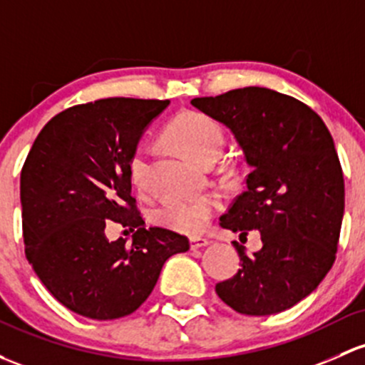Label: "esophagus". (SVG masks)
<instances>
[{
  "label": "esophagus",
  "instance_id": "esophagus-1",
  "mask_svg": "<svg viewBox=\"0 0 365 365\" xmlns=\"http://www.w3.org/2000/svg\"><path fill=\"white\" fill-rule=\"evenodd\" d=\"M208 245H210L208 237H202V236L190 237V248H192V250H197V248H202V247H208Z\"/></svg>",
  "mask_w": 365,
  "mask_h": 365
}]
</instances>
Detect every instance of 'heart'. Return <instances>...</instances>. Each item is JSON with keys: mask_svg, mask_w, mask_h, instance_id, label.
<instances>
[{"mask_svg": "<svg viewBox=\"0 0 365 365\" xmlns=\"http://www.w3.org/2000/svg\"><path fill=\"white\" fill-rule=\"evenodd\" d=\"M168 136L183 153L205 164L217 159L224 150V128L210 115L201 112H185L175 118L168 128ZM129 180L140 192L148 187L150 173V147L138 143L128 160ZM220 210V199L215 194L192 195V197L168 199L152 212L157 225L182 234H197L208 225L210 218Z\"/></svg>", "mask_w": 365, "mask_h": 365, "instance_id": "obj_1", "label": "heart"}]
</instances>
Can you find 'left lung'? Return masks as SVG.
<instances>
[{"label": "left lung", "instance_id": "8db88e82", "mask_svg": "<svg viewBox=\"0 0 365 365\" xmlns=\"http://www.w3.org/2000/svg\"><path fill=\"white\" fill-rule=\"evenodd\" d=\"M231 129L252 168L247 190L220 225L240 237L259 231L241 269L217 283L218 297L250 317L282 313L320 285L336 259L344 213V180L327 125L304 103L266 87L234 89L190 101Z\"/></svg>", "mask_w": 365, "mask_h": 365}]
</instances>
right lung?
<instances>
[{
	"mask_svg": "<svg viewBox=\"0 0 365 365\" xmlns=\"http://www.w3.org/2000/svg\"><path fill=\"white\" fill-rule=\"evenodd\" d=\"M159 99L108 98L47 122L21 173L26 257L47 290L71 312L115 320L152 294L164 262L189 240L145 227L131 195L128 160L145 129L168 108ZM134 232L108 242L106 225Z\"/></svg>",
	"mask_w": 365,
	"mask_h": 365,
	"instance_id": "1",
	"label": "right lung"
}]
</instances>
